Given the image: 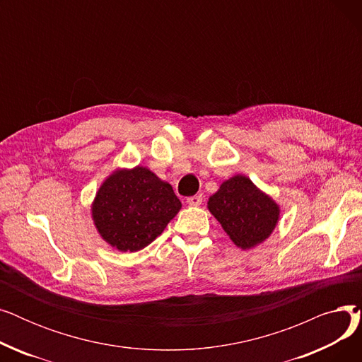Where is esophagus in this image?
Returning a JSON list of instances; mask_svg holds the SVG:
<instances>
[{
	"label": "esophagus",
	"instance_id": "1",
	"mask_svg": "<svg viewBox=\"0 0 362 362\" xmlns=\"http://www.w3.org/2000/svg\"><path fill=\"white\" fill-rule=\"evenodd\" d=\"M186 202L191 205V206H198V205H201V202H202V195H194V197H189L187 199H186Z\"/></svg>",
	"mask_w": 362,
	"mask_h": 362
}]
</instances>
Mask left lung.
I'll use <instances>...</instances> for the list:
<instances>
[{
  "label": "left lung",
  "mask_w": 362,
  "mask_h": 362,
  "mask_svg": "<svg viewBox=\"0 0 362 362\" xmlns=\"http://www.w3.org/2000/svg\"><path fill=\"white\" fill-rule=\"evenodd\" d=\"M208 210L242 250L267 239L279 220V206L245 176L226 180L208 199Z\"/></svg>",
  "instance_id": "8db88e82"
}]
</instances>
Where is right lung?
<instances>
[{"label":"right lung","mask_w":362,"mask_h":362,"mask_svg":"<svg viewBox=\"0 0 362 362\" xmlns=\"http://www.w3.org/2000/svg\"><path fill=\"white\" fill-rule=\"evenodd\" d=\"M180 206L173 187L148 168L135 167L116 171L103 183L92 216L105 242L135 252L163 233Z\"/></svg>","instance_id":"add662e5"}]
</instances>
